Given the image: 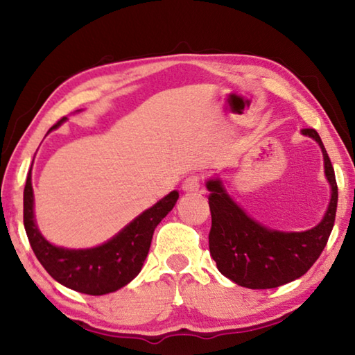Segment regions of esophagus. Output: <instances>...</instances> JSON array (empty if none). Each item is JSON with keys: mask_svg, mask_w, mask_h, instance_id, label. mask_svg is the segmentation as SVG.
Segmentation results:
<instances>
[{"mask_svg": "<svg viewBox=\"0 0 355 355\" xmlns=\"http://www.w3.org/2000/svg\"><path fill=\"white\" fill-rule=\"evenodd\" d=\"M202 184V177L200 175H189L183 182V191L186 192H196L200 189Z\"/></svg>", "mask_w": 355, "mask_h": 355, "instance_id": "esophagus-1", "label": "esophagus"}]
</instances>
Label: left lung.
<instances>
[{"instance_id":"obj_1","label":"left lung","mask_w":355,"mask_h":355,"mask_svg":"<svg viewBox=\"0 0 355 355\" xmlns=\"http://www.w3.org/2000/svg\"><path fill=\"white\" fill-rule=\"evenodd\" d=\"M302 135L320 144L324 171L332 189L322 220L305 232H279L258 224L230 199L220 180H208L211 211L209 254L219 272L239 286L268 290L290 284L309 271L320 258L334 228L338 188L330 158L320 135L304 128Z\"/></svg>"}]
</instances>
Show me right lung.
Wrapping results in <instances>:
<instances>
[{"label": "right lung", "instance_id": "add662e5", "mask_svg": "<svg viewBox=\"0 0 355 355\" xmlns=\"http://www.w3.org/2000/svg\"><path fill=\"white\" fill-rule=\"evenodd\" d=\"M67 117L50 128L55 130ZM178 200L172 191L135 220L122 228L110 241L92 249H65L48 243L40 235L34 219V194L31 171L23 192V224L29 244L45 271L59 284L78 293L101 296L128 285L141 272L156 225L163 220Z\"/></svg>", "mask_w": 355, "mask_h": 355}]
</instances>
